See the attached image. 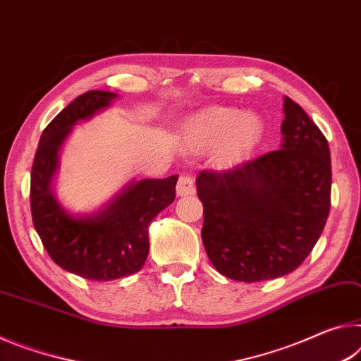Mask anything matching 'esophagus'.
I'll return each instance as SVG.
<instances>
[{
    "mask_svg": "<svg viewBox=\"0 0 361 361\" xmlns=\"http://www.w3.org/2000/svg\"><path fill=\"white\" fill-rule=\"evenodd\" d=\"M195 193V185L193 179L188 174H182L177 180V195L179 197H187V195Z\"/></svg>",
    "mask_w": 361,
    "mask_h": 361,
    "instance_id": "obj_1",
    "label": "esophagus"
}]
</instances>
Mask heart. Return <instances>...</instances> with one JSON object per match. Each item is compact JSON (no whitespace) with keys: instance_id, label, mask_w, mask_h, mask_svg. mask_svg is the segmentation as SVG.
Here are the masks:
<instances>
[{"instance_id":"obj_1","label":"heart","mask_w":361,"mask_h":361,"mask_svg":"<svg viewBox=\"0 0 361 361\" xmlns=\"http://www.w3.org/2000/svg\"><path fill=\"white\" fill-rule=\"evenodd\" d=\"M262 134L257 116L243 115L232 107H212L202 111L188 123L185 135L198 149H214L224 144V155L240 158L251 150Z\"/></svg>"}]
</instances>
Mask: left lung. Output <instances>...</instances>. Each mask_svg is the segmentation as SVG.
<instances>
[{
	"instance_id": "left-lung-1",
	"label": "left lung",
	"mask_w": 361,
	"mask_h": 361,
	"mask_svg": "<svg viewBox=\"0 0 361 361\" xmlns=\"http://www.w3.org/2000/svg\"><path fill=\"white\" fill-rule=\"evenodd\" d=\"M281 134L280 150L232 169H204L197 177L204 250L227 279L254 283L291 274L314 250L326 224V137L289 97Z\"/></svg>"
}]
</instances>
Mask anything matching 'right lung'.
<instances>
[{"instance_id":"1","label":"right lung","mask_w":361,"mask_h":361,"mask_svg":"<svg viewBox=\"0 0 361 361\" xmlns=\"http://www.w3.org/2000/svg\"><path fill=\"white\" fill-rule=\"evenodd\" d=\"M114 97V92L87 91L70 102L41 134L30 179L33 226L47 254L59 267L94 281L123 279L142 269L150 222L176 198L177 176L139 180L92 217L70 216L52 197L49 182L70 128L109 107Z\"/></svg>"}]
</instances>
